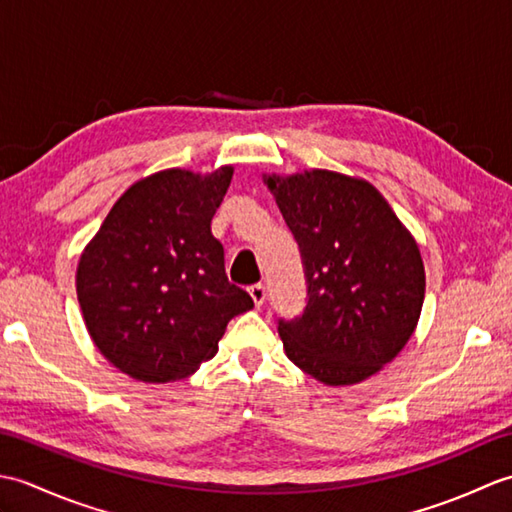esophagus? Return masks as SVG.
<instances>
[{
	"label": "esophagus",
	"mask_w": 512,
	"mask_h": 512,
	"mask_svg": "<svg viewBox=\"0 0 512 512\" xmlns=\"http://www.w3.org/2000/svg\"><path fill=\"white\" fill-rule=\"evenodd\" d=\"M248 292H250V297H253L255 306H262V303L266 301V286L264 284H253L248 288Z\"/></svg>",
	"instance_id": "34e87169"
}]
</instances>
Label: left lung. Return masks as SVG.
I'll list each match as a JSON object with an SVG mask.
<instances>
[{"label": "left lung", "instance_id": "obj_1", "mask_svg": "<svg viewBox=\"0 0 512 512\" xmlns=\"http://www.w3.org/2000/svg\"><path fill=\"white\" fill-rule=\"evenodd\" d=\"M299 246L306 308L277 319L288 358L325 385H354L405 347L424 301L420 250L372 184L334 171L268 178Z\"/></svg>", "mask_w": 512, "mask_h": 512}]
</instances>
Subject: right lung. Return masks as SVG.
<instances>
[{"instance_id":"obj_1","label":"right lung","mask_w":512,"mask_h":512,"mask_svg":"<svg viewBox=\"0 0 512 512\" xmlns=\"http://www.w3.org/2000/svg\"><path fill=\"white\" fill-rule=\"evenodd\" d=\"M233 169H167L129 187L85 248L76 295L94 345L143 383L193 374L228 321L255 306L231 284L211 220Z\"/></svg>"}]
</instances>
